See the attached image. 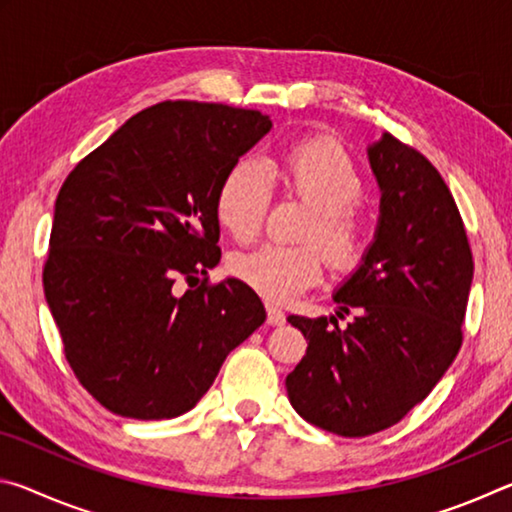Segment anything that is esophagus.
<instances>
[{"label":"esophagus","instance_id":"34e87169","mask_svg":"<svg viewBox=\"0 0 512 512\" xmlns=\"http://www.w3.org/2000/svg\"><path fill=\"white\" fill-rule=\"evenodd\" d=\"M266 314H268V325L280 327V325L287 323V316H284V311H282L280 307H275V305H266Z\"/></svg>","mask_w":512,"mask_h":512}]
</instances>
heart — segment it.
Instances as JSON below:
<instances>
[{
  "instance_id": "obj_1",
  "label": "heart",
  "mask_w": 512,
  "mask_h": 512,
  "mask_svg": "<svg viewBox=\"0 0 512 512\" xmlns=\"http://www.w3.org/2000/svg\"><path fill=\"white\" fill-rule=\"evenodd\" d=\"M282 178L287 192L309 205L300 239H316L326 250L327 262L339 271L357 266L366 248L357 207L363 178L348 151L329 137L296 142L282 155ZM271 194V176L264 164L255 158H241L225 171L216 189V219L237 241L255 239L262 230ZM322 251L314 241L298 246L266 244L235 255L230 268L262 298L287 302L323 277Z\"/></svg>"
}]
</instances>
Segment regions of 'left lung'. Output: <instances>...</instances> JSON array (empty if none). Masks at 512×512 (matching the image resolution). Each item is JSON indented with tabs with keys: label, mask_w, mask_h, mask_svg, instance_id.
<instances>
[{
	"label": "left lung",
	"mask_w": 512,
	"mask_h": 512,
	"mask_svg": "<svg viewBox=\"0 0 512 512\" xmlns=\"http://www.w3.org/2000/svg\"><path fill=\"white\" fill-rule=\"evenodd\" d=\"M379 219L361 264L334 291L335 316H289L309 341L287 375L300 418L336 436L393 427L427 397L463 343L472 250L438 169L384 133L368 144Z\"/></svg>",
	"instance_id": "1"
}]
</instances>
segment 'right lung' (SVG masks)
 <instances>
[{"mask_svg": "<svg viewBox=\"0 0 512 512\" xmlns=\"http://www.w3.org/2000/svg\"><path fill=\"white\" fill-rule=\"evenodd\" d=\"M271 128L257 110L164 101L117 128L60 187L45 298L74 375L108 411L169 420L194 409L266 320L237 277L194 284L221 262L216 189ZM178 276L190 284L183 297Z\"/></svg>", "mask_w": 512, "mask_h": 512, "instance_id": "right-lung-1", "label": "right lung"}]
</instances>
